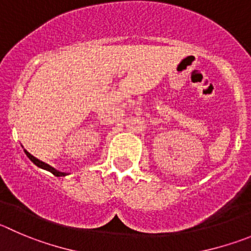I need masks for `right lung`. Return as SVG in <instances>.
<instances>
[{
    "label": "right lung",
    "mask_w": 251,
    "mask_h": 251,
    "mask_svg": "<svg viewBox=\"0 0 251 251\" xmlns=\"http://www.w3.org/2000/svg\"><path fill=\"white\" fill-rule=\"evenodd\" d=\"M25 154H27V156H28V158H29V160L32 161V162H33L34 165H37V166H38V167H41V168H44V170L49 171V172H51V173H53V175H54V176H57V177H62V176H65V173L58 172L57 170H54V168H53V167H50V166H49V165H47V163L42 162V161H39L38 158H36V157H34V156H32V154H30L29 152H27V151H25Z\"/></svg>",
    "instance_id": "obj_1"
}]
</instances>
